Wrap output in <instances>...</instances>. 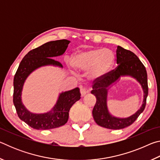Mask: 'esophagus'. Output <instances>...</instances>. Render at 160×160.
I'll return each mask as SVG.
<instances>
[{
    "label": "esophagus",
    "mask_w": 160,
    "mask_h": 160,
    "mask_svg": "<svg viewBox=\"0 0 160 160\" xmlns=\"http://www.w3.org/2000/svg\"><path fill=\"white\" fill-rule=\"evenodd\" d=\"M80 93H81V96L82 97H84L85 95V94L88 93V92L86 91V90L85 88H83L82 86H80Z\"/></svg>",
    "instance_id": "obj_1"
}]
</instances>
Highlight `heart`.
I'll list each match as a JSON object with an SVG mask.
<instances>
[{"mask_svg": "<svg viewBox=\"0 0 160 160\" xmlns=\"http://www.w3.org/2000/svg\"><path fill=\"white\" fill-rule=\"evenodd\" d=\"M114 63V55L109 48H93L80 51L72 58L76 68L88 70V77L92 80H98L106 76Z\"/></svg>", "mask_w": 160, "mask_h": 160, "instance_id": "heart-1", "label": "heart"}]
</instances>
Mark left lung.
I'll use <instances>...</instances> for the list:
<instances>
[{
	"label": "left lung",
	"mask_w": 160,
	"mask_h": 160,
	"mask_svg": "<svg viewBox=\"0 0 160 160\" xmlns=\"http://www.w3.org/2000/svg\"><path fill=\"white\" fill-rule=\"evenodd\" d=\"M116 63L115 70L108 72L106 76L94 80L91 93L96 97L97 102L92 110L94 120L99 126L109 129H122L126 128L136 120L145 109L148 94V75L145 67L132 51L126 50L120 46L116 49ZM130 76L136 79L142 85L143 93V104L134 115L127 118H118L110 114L107 107L108 90L121 77Z\"/></svg>",
	"instance_id": "obj_1"
}]
</instances>
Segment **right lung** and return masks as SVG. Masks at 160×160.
Here are the masks:
<instances>
[{
    "label": "right lung",
    "instance_id": "1",
    "mask_svg": "<svg viewBox=\"0 0 160 160\" xmlns=\"http://www.w3.org/2000/svg\"><path fill=\"white\" fill-rule=\"evenodd\" d=\"M70 42L67 39H61L46 43L27 53L19 65L13 80V103L19 118L34 129L48 130L65 125L68 120L70 108L80 99L78 88L62 92L51 110L43 113L30 112L22 102L23 85L29 75L43 66L63 68L60 62L52 58L63 55Z\"/></svg>",
    "mask_w": 160,
    "mask_h": 160
}]
</instances>
